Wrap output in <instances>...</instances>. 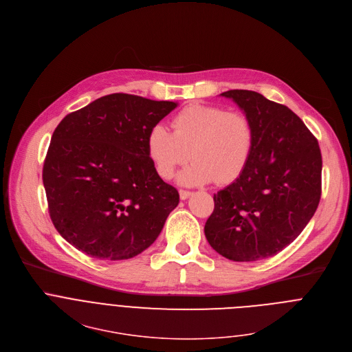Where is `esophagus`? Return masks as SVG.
<instances>
[{"label":"esophagus","instance_id":"esophagus-1","mask_svg":"<svg viewBox=\"0 0 352 352\" xmlns=\"http://www.w3.org/2000/svg\"><path fill=\"white\" fill-rule=\"evenodd\" d=\"M192 195V192H189V190H179V197H181V200H186L189 196Z\"/></svg>","mask_w":352,"mask_h":352}]
</instances>
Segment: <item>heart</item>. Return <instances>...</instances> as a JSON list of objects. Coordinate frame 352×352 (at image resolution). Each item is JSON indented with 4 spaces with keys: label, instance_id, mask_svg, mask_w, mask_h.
Masks as SVG:
<instances>
[{
    "label": "heart",
    "instance_id": "obj_1",
    "mask_svg": "<svg viewBox=\"0 0 352 352\" xmlns=\"http://www.w3.org/2000/svg\"><path fill=\"white\" fill-rule=\"evenodd\" d=\"M253 149L254 129L246 114L201 103L178 111L173 131L155 124L146 137L148 156L164 179L173 178L179 166L193 159L178 175L179 182L188 186L236 181L246 170Z\"/></svg>",
    "mask_w": 352,
    "mask_h": 352
}]
</instances>
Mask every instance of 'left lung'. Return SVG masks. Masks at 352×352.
<instances>
[{
  "label": "left lung",
  "mask_w": 352,
  "mask_h": 352,
  "mask_svg": "<svg viewBox=\"0 0 352 352\" xmlns=\"http://www.w3.org/2000/svg\"><path fill=\"white\" fill-rule=\"evenodd\" d=\"M221 96L250 119L254 149L243 174L214 195L204 235L228 260L268 258L300 235L318 208L320 149L287 106L248 89H229Z\"/></svg>",
  "instance_id": "8db88e82"
}]
</instances>
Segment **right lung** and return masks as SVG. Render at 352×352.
<instances>
[{
    "label": "right lung",
    "mask_w": 352,
    "mask_h": 352,
    "mask_svg": "<svg viewBox=\"0 0 352 352\" xmlns=\"http://www.w3.org/2000/svg\"><path fill=\"white\" fill-rule=\"evenodd\" d=\"M177 106L110 94L59 123L43 182L51 219L66 242L94 258L119 261L157 239L179 195L156 173L146 137Z\"/></svg>",
    "instance_id": "obj_1"
}]
</instances>
